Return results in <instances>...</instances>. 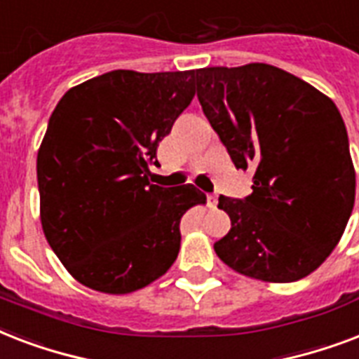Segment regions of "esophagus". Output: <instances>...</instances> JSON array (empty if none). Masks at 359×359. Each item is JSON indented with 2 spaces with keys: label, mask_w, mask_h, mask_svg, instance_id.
Wrapping results in <instances>:
<instances>
[{
  "label": "esophagus",
  "mask_w": 359,
  "mask_h": 359,
  "mask_svg": "<svg viewBox=\"0 0 359 359\" xmlns=\"http://www.w3.org/2000/svg\"><path fill=\"white\" fill-rule=\"evenodd\" d=\"M216 203H218V197H216V196H207L208 208H216Z\"/></svg>",
  "instance_id": "1"
}]
</instances>
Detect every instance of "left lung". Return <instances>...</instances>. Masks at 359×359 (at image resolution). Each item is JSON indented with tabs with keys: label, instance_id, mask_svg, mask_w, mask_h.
<instances>
[{
	"label": "left lung",
	"instance_id": "left-lung-1",
	"mask_svg": "<svg viewBox=\"0 0 359 359\" xmlns=\"http://www.w3.org/2000/svg\"><path fill=\"white\" fill-rule=\"evenodd\" d=\"M197 98L253 191L219 196L229 233L214 251L235 272L290 283L323 264L351 218L356 171L332 98L266 63L196 70Z\"/></svg>",
	"mask_w": 359,
	"mask_h": 359
}]
</instances>
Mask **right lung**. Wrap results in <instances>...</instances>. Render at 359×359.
Masks as SVG:
<instances>
[{"label": "right lung", "instance_id": "1", "mask_svg": "<svg viewBox=\"0 0 359 359\" xmlns=\"http://www.w3.org/2000/svg\"><path fill=\"white\" fill-rule=\"evenodd\" d=\"M196 70H111L65 93L36 154L41 224L76 281L128 294L162 278L180 218L205 205L194 184L149 182L158 143L190 106Z\"/></svg>", "mask_w": 359, "mask_h": 359}]
</instances>
